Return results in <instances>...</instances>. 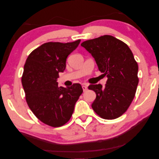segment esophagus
<instances>
[{"mask_svg":"<svg viewBox=\"0 0 159 159\" xmlns=\"http://www.w3.org/2000/svg\"><path fill=\"white\" fill-rule=\"evenodd\" d=\"M82 89H83V91H86L87 90V85L86 84H82Z\"/></svg>","mask_w":159,"mask_h":159,"instance_id":"1","label":"esophagus"}]
</instances>
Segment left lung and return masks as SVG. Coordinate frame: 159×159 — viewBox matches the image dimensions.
Instances as JSON below:
<instances>
[{"label":"left lung","instance_id":"8db88e82","mask_svg":"<svg viewBox=\"0 0 159 159\" xmlns=\"http://www.w3.org/2000/svg\"><path fill=\"white\" fill-rule=\"evenodd\" d=\"M81 46L107 77L103 87L100 84L89 86L96 94L91 107L105 119L119 117L132 102L139 82L138 66L131 50L124 42L107 35L83 42Z\"/></svg>","mask_w":159,"mask_h":159}]
</instances>
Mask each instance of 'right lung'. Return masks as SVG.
<instances>
[{"mask_svg": "<svg viewBox=\"0 0 159 159\" xmlns=\"http://www.w3.org/2000/svg\"><path fill=\"white\" fill-rule=\"evenodd\" d=\"M80 41L44 43L33 50L25 63L21 83L27 104L39 120L50 126L59 127L70 120L83 92L80 84L65 88L57 82L67 57Z\"/></svg>", "mask_w": 159, "mask_h": 159, "instance_id": "1", "label": "right lung"}]
</instances>
